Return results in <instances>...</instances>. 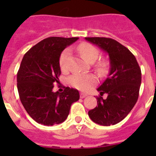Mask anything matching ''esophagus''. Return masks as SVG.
<instances>
[{
  "mask_svg": "<svg viewBox=\"0 0 156 156\" xmlns=\"http://www.w3.org/2000/svg\"><path fill=\"white\" fill-rule=\"evenodd\" d=\"M87 95V94H85V93H83V92L80 93V98H82V99H83V98H85Z\"/></svg>",
  "mask_w": 156,
  "mask_h": 156,
  "instance_id": "1",
  "label": "esophagus"
}]
</instances>
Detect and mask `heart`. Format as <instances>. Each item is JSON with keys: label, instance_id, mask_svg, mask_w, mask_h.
<instances>
[{"label": "heart", "instance_id": "b5f03b06", "mask_svg": "<svg viewBox=\"0 0 156 156\" xmlns=\"http://www.w3.org/2000/svg\"><path fill=\"white\" fill-rule=\"evenodd\" d=\"M78 52H80L83 58L87 62H94L99 56V52L94 46L87 43L81 44L78 48ZM69 56V50H65L61 53L59 59L60 68L62 71L66 70V60ZM105 66L104 64H100L98 66V69L100 72L104 71ZM69 82L73 87L78 90L87 91L89 90L93 86L95 85L97 79L92 74H73L69 78Z\"/></svg>", "mask_w": 156, "mask_h": 156}]
</instances>
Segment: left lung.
Instances as JSON below:
<instances>
[{
  "label": "left lung",
  "mask_w": 156,
  "mask_h": 156,
  "mask_svg": "<svg viewBox=\"0 0 156 156\" xmlns=\"http://www.w3.org/2000/svg\"><path fill=\"white\" fill-rule=\"evenodd\" d=\"M85 39L108 54L110 61L108 77L97 89L100 94L98 107L88 112V115L100 126L116 125L129 113L138 100L141 69L133 53L116 40L104 37ZM104 94L108 95L105 100L102 97Z\"/></svg>",
  "instance_id": "obj_1"
}]
</instances>
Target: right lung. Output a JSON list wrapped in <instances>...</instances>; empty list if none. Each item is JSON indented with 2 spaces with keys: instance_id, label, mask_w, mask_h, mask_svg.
Instances as JSON below:
<instances>
[{
  "instance_id": "add662e5",
  "label": "right lung",
  "mask_w": 156,
  "mask_h": 156,
  "mask_svg": "<svg viewBox=\"0 0 156 156\" xmlns=\"http://www.w3.org/2000/svg\"><path fill=\"white\" fill-rule=\"evenodd\" d=\"M78 37H48L24 55L17 74V87L24 108L31 118L44 126L62 123L71 104L79 100L78 90L66 87L54 92V83L61 75L59 59L66 47Z\"/></svg>"
}]
</instances>
